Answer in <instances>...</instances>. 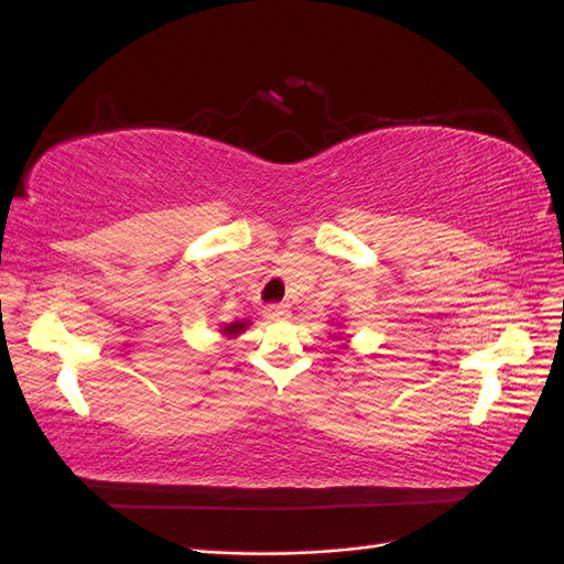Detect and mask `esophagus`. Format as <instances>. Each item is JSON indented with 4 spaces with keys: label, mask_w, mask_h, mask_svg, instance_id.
<instances>
[{
    "label": "esophagus",
    "mask_w": 564,
    "mask_h": 564,
    "mask_svg": "<svg viewBox=\"0 0 564 564\" xmlns=\"http://www.w3.org/2000/svg\"><path fill=\"white\" fill-rule=\"evenodd\" d=\"M263 315H265V319H270V322H278V319L289 317V311H286V305L272 303V305H268V308L263 311Z\"/></svg>",
    "instance_id": "1"
}]
</instances>
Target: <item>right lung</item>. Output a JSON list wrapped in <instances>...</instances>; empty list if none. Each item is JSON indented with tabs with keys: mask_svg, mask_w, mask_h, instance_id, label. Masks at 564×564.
I'll list each match as a JSON object with an SVG mask.
<instances>
[{
	"mask_svg": "<svg viewBox=\"0 0 564 564\" xmlns=\"http://www.w3.org/2000/svg\"><path fill=\"white\" fill-rule=\"evenodd\" d=\"M247 327H249L247 319H242V322H230V324H224V327H220V334L228 336V338H235V336H240Z\"/></svg>",
	"mask_w": 564,
	"mask_h": 564,
	"instance_id": "1",
	"label": "right lung"
}]
</instances>
